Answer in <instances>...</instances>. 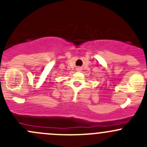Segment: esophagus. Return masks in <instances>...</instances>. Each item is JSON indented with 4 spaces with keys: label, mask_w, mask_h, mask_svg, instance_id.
Returning a JSON list of instances; mask_svg holds the SVG:
<instances>
[{
    "label": "esophagus",
    "mask_w": 147,
    "mask_h": 147,
    "mask_svg": "<svg viewBox=\"0 0 147 147\" xmlns=\"http://www.w3.org/2000/svg\"><path fill=\"white\" fill-rule=\"evenodd\" d=\"M77 69H78V70H81V68L80 67H78V68H77Z\"/></svg>",
    "instance_id": "1"
}]
</instances>
